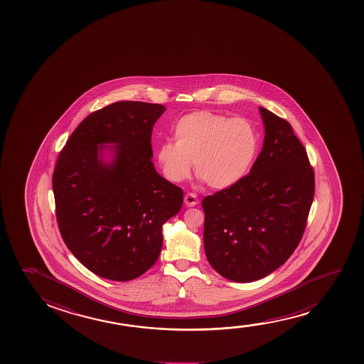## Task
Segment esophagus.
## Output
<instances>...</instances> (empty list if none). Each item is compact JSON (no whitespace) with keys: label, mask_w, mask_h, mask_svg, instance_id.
I'll return each instance as SVG.
<instances>
[{"label":"esophagus","mask_w":364,"mask_h":364,"mask_svg":"<svg viewBox=\"0 0 364 364\" xmlns=\"http://www.w3.org/2000/svg\"><path fill=\"white\" fill-rule=\"evenodd\" d=\"M184 201L186 206H195V205L199 204V200H198L194 193H188L185 195Z\"/></svg>","instance_id":"esophagus-1"}]
</instances>
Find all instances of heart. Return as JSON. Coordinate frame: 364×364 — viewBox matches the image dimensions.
<instances>
[{"mask_svg": "<svg viewBox=\"0 0 364 364\" xmlns=\"http://www.w3.org/2000/svg\"><path fill=\"white\" fill-rule=\"evenodd\" d=\"M174 138L161 143L158 161L166 179H188L195 173L210 188L226 189L247 174L257 151L254 125L244 118H229L210 110L181 117L174 125Z\"/></svg>", "mask_w": 364, "mask_h": 364, "instance_id": "1", "label": "heart"}]
</instances>
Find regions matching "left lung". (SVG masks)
I'll use <instances>...</instances> for the list:
<instances>
[{
    "label": "left lung",
    "instance_id": "8db88e82",
    "mask_svg": "<svg viewBox=\"0 0 364 364\" xmlns=\"http://www.w3.org/2000/svg\"><path fill=\"white\" fill-rule=\"evenodd\" d=\"M264 146L237 184L203 200L205 254L235 282L274 272L302 239L314 201V173L287 120L259 107Z\"/></svg>",
    "mask_w": 364,
    "mask_h": 364
}]
</instances>
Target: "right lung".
I'll return each instance as SVG.
<instances>
[{
  "mask_svg": "<svg viewBox=\"0 0 364 364\" xmlns=\"http://www.w3.org/2000/svg\"><path fill=\"white\" fill-rule=\"evenodd\" d=\"M161 105L115 102L90 113L60 150L52 176L60 236L93 274L130 281L156 262L161 226L179 213L184 193L151 161V132ZM114 146H103V144ZM115 160L105 165L101 151Z\"/></svg>",
  "mask_w": 364,
  "mask_h": 364,
  "instance_id": "right-lung-1",
  "label": "right lung"
}]
</instances>
